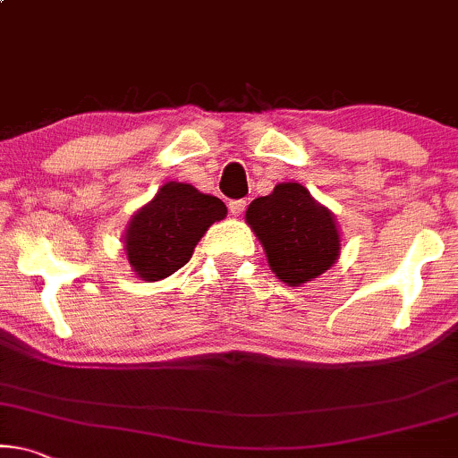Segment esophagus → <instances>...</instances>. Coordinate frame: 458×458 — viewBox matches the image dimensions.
<instances>
[{
  "mask_svg": "<svg viewBox=\"0 0 458 458\" xmlns=\"http://www.w3.org/2000/svg\"><path fill=\"white\" fill-rule=\"evenodd\" d=\"M245 207H247V203H245V200H242V199H241V200H230V203H228V211L233 213L234 217H239L241 213L245 211Z\"/></svg>",
  "mask_w": 458,
  "mask_h": 458,
  "instance_id": "1",
  "label": "esophagus"
}]
</instances>
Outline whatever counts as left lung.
I'll use <instances>...</instances> for the list:
<instances>
[{"label":"left lung","mask_w":458,"mask_h":458,"mask_svg":"<svg viewBox=\"0 0 458 458\" xmlns=\"http://www.w3.org/2000/svg\"><path fill=\"white\" fill-rule=\"evenodd\" d=\"M245 217L264 245L272 272L289 286L318 278L339 258L333 213L297 182H283L272 194L255 199Z\"/></svg>","instance_id":"obj_1"}]
</instances>
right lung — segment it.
I'll return each instance as SVG.
<instances>
[{
  "mask_svg": "<svg viewBox=\"0 0 458 458\" xmlns=\"http://www.w3.org/2000/svg\"><path fill=\"white\" fill-rule=\"evenodd\" d=\"M217 197L184 182H167L155 199L136 211L123 242L131 270L142 280H161L188 264L200 236L225 217Z\"/></svg>",
  "mask_w": 458,
  "mask_h": 458,
  "instance_id": "add662e5",
  "label": "right lung"
}]
</instances>
